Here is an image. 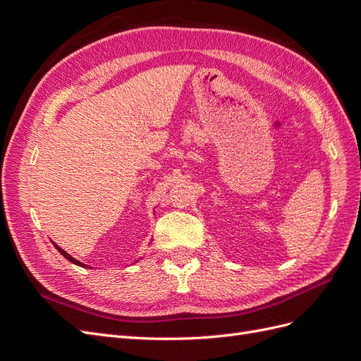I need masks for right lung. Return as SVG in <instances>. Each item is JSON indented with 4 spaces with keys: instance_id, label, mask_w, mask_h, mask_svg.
Segmentation results:
<instances>
[{
    "instance_id": "right-lung-1",
    "label": "right lung",
    "mask_w": 361,
    "mask_h": 361,
    "mask_svg": "<svg viewBox=\"0 0 361 361\" xmlns=\"http://www.w3.org/2000/svg\"><path fill=\"white\" fill-rule=\"evenodd\" d=\"M52 244H54V247H56V248H57V250L60 251V255H63V256H64V257H66V259H68L69 262H72V264H75V265H78V267H82V268H90V267H87L85 264H82V262H80V260H76L75 257H72L71 255H68V253H66V251H64L63 248H60V247H59V245H57L56 243H52ZM137 262H138V260H137Z\"/></svg>"
}]
</instances>
